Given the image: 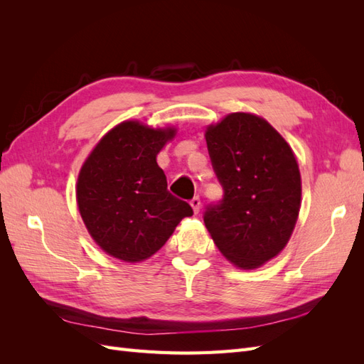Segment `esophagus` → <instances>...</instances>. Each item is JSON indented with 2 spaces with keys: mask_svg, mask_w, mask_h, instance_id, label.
Wrapping results in <instances>:
<instances>
[{
  "mask_svg": "<svg viewBox=\"0 0 364 364\" xmlns=\"http://www.w3.org/2000/svg\"><path fill=\"white\" fill-rule=\"evenodd\" d=\"M190 205L193 206V211H194V214H199V211H200V199L197 196H194L193 199L190 200Z\"/></svg>",
  "mask_w": 364,
  "mask_h": 364,
  "instance_id": "obj_1",
  "label": "esophagus"
}]
</instances>
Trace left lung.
Wrapping results in <instances>:
<instances>
[{
  "instance_id": "1",
  "label": "left lung",
  "mask_w": 364,
  "mask_h": 364,
  "mask_svg": "<svg viewBox=\"0 0 364 364\" xmlns=\"http://www.w3.org/2000/svg\"><path fill=\"white\" fill-rule=\"evenodd\" d=\"M223 199L205 208L215 246L241 269H257L287 245L301 208V173L290 146L266 119L230 114L206 130Z\"/></svg>"
}]
</instances>
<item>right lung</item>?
Returning a JSON list of instances; mask_svg holds the SVG:
<instances>
[{"instance_id":"1","label":"right lung","mask_w":364,"mask_h":364,"mask_svg":"<svg viewBox=\"0 0 364 364\" xmlns=\"http://www.w3.org/2000/svg\"><path fill=\"white\" fill-rule=\"evenodd\" d=\"M174 130L136 121L114 127L86 159L77 203L95 243L127 262L156 253L193 208L167 190L156 155Z\"/></svg>"}]
</instances>
